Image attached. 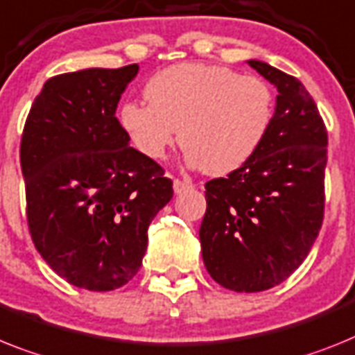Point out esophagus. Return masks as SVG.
<instances>
[{
    "instance_id": "1",
    "label": "esophagus",
    "mask_w": 355,
    "mask_h": 355,
    "mask_svg": "<svg viewBox=\"0 0 355 355\" xmlns=\"http://www.w3.org/2000/svg\"><path fill=\"white\" fill-rule=\"evenodd\" d=\"M193 187V184H189V182H186V180H180V178H175V180H173V189H175V193H184V191H187V189H191Z\"/></svg>"
}]
</instances>
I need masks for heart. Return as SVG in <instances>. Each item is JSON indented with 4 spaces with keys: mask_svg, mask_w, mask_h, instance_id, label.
<instances>
[{
    "mask_svg": "<svg viewBox=\"0 0 355 355\" xmlns=\"http://www.w3.org/2000/svg\"><path fill=\"white\" fill-rule=\"evenodd\" d=\"M148 103L126 101L119 121L137 150L162 159L186 146V162L211 175L240 169L269 137L276 115L272 86L222 64L180 62L157 71L144 86Z\"/></svg>",
    "mask_w": 355,
    "mask_h": 355,
    "instance_id": "obj_1",
    "label": "heart"
}]
</instances>
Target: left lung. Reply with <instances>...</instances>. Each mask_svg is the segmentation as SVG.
Here are the masks:
<instances>
[{"instance_id":"obj_1","label":"left lung","mask_w":355,"mask_h":355,"mask_svg":"<svg viewBox=\"0 0 355 355\" xmlns=\"http://www.w3.org/2000/svg\"><path fill=\"white\" fill-rule=\"evenodd\" d=\"M276 86V115L258 153L205 184L202 258L211 278L236 293L279 285L303 263L324 214L327 128L305 86L249 61Z\"/></svg>"}]
</instances>
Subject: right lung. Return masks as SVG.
<instances>
[{"mask_svg": "<svg viewBox=\"0 0 355 355\" xmlns=\"http://www.w3.org/2000/svg\"><path fill=\"white\" fill-rule=\"evenodd\" d=\"M137 71L128 64L52 77L21 135L32 242L68 284L97 293L141 269L148 227L173 196L164 169L128 146L115 117Z\"/></svg>", "mask_w": 355, "mask_h": 355, "instance_id": "right-lung-1", "label": "right lung"}]
</instances>
